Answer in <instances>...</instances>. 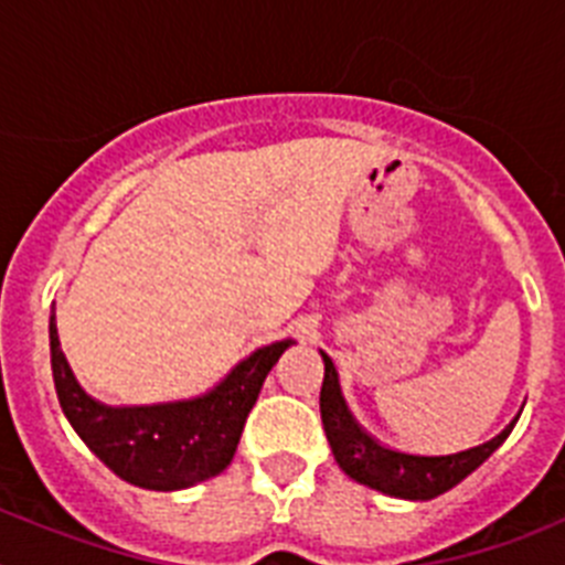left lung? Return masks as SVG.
<instances>
[{
	"instance_id": "obj_1",
	"label": "left lung",
	"mask_w": 565,
	"mask_h": 565,
	"mask_svg": "<svg viewBox=\"0 0 565 565\" xmlns=\"http://www.w3.org/2000/svg\"><path fill=\"white\" fill-rule=\"evenodd\" d=\"M322 359H326V382L319 393V411H322V427L331 441L333 458L353 481L387 492V495L411 498V501H430V498L441 495L458 481H463L472 469L481 467L515 427V424H509L501 436L469 447V450L450 452V456H418V452L393 450L373 438L351 416L342 391H339L337 367L328 353H322Z\"/></svg>"
}]
</instances>
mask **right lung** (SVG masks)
<instances>
[{"instance_id":"right-lung-1","label":"right lung","mask_w":565,"mask_h":565,"mask_svg":"<svg viewBox=\"0 0 565 565\" xmlns=\"http://www.w3.org/2000/svg\"><path fill=\"white\" fill-rule=\"evenodd\" d=\"M288 344L291 339L259 348L212 393L192 402L107 407L78 387L50 313V364L67 422L115 476L158 492L201 483L232 463L259 387Z\"/></svg>"}]
</instances>
